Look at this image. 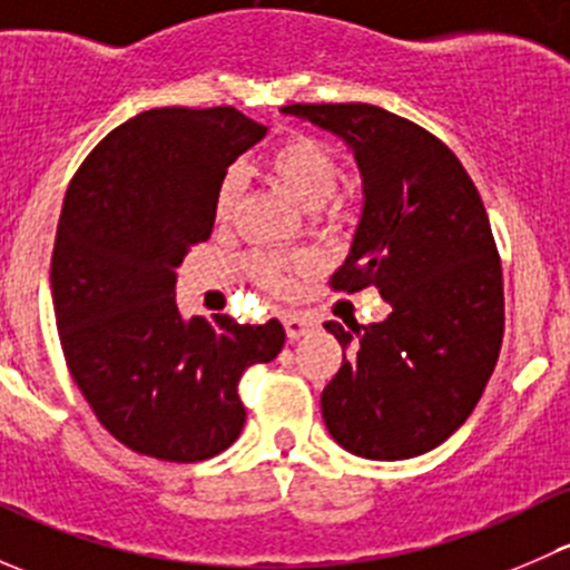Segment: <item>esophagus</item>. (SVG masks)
<instances>
[{
  "instance_id": "obj_1",
  "label": "esophagus",
  "mask_w": 570,
  "mask_h": 570,
  "mask_svg": "<svg viewBox=\"0 0 570 570\" xmlns=\"http://www.w3.org/2000/svg\"><path fill=\"white\" fill-rule=\"evenodd\" d=\"M284 327H286V336H289V342H297L301 336H306L308 333V322L303 317H297V314H286L284 317Z\"/></svg>"
}]
</instances>
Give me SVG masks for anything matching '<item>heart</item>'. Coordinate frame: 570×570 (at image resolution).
<instances>
[{"label": "heart", "instance_id": "heart-1", "mask_svg": "<svg viewBox=\"0 0 570 570\" xmlns=\"http://www.w3.org/2000/svg\"><path fill=\"white\" fill-rule=\"evenodd\" d=\"M269 170L273 176L289 189L292 198L306 209H320L322 204L331 200L336 193L338 176V159L325 142L314 140V137H289L281 142L269 157ZM239 193H243V170L228 168L223 174L220 184L215 189V220L228 223L234 209H237ZM301 267L297 258L275 256V253H262L250 262V273L262 281L269 289H289L292 273Z\"/></svg>", "mask_w": 570, "mask_h": 570}]
</instances>
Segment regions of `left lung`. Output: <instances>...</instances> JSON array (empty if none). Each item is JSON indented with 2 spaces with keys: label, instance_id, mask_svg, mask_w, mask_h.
Instances as JSON below:
<instances>
[{
  "label": "left lung",
  "instance_id": "obj_1",
  "mask_svg": "<svg viewBox=\"0 0 570 570\" xmlns=\"http://www.w3.org/2000/svg\"><path fill=\"white\" fill-rule=\"evenodd\" d=\"M353 151L364 206L333 289L375 286L383 322H325L344 358L322 392L338 446L405 461L444 444L469 419L504 333L502 264L480 193L430 131L375 105H289Z\"/></svg>",
  "mask_w": 570,
  "mask_h": 570
}]
</instances>
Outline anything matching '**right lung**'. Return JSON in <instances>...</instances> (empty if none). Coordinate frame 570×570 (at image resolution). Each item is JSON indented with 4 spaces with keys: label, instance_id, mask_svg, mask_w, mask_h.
I'll return each mask as SVG.
<instances>
[{
    "label": "right lung",
    "instance_id": "right-lung-1",
    "mask_svg": "<svg viewBox=\"0 0 570 570\" xmlns=\"http://www.w3.org/2000/svg\"><path fill=\"white\" fill-rule=\"evenodd\" d=\"M267 126L234 107H159L112 129L68 184L51 253L62 355L96 419L170 463L239 439V377L284 347V325L184 320L176 267L215 228V189Z\"/></svg>",
    "mask_w": 570,
    "mask_h": 570
}]
</instances>
